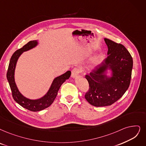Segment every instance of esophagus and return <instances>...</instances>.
<instances>
[{
	"mask_svg": "<svg viewBox=\"0 0 146 146\" xmlns=\"http://www.w3.org/2000/svg\"><path fill=\"white\" fill-rule=\"evenodd\" d=\"M80 72V70L78 68H75L73 69L72 71V74H71V77L72 78H75L77 77L78 75H79Z\"/></svg>",
	"mask_w": 146,
	"mask_h": 146,
	"instance_id": "34e87169",
	"label": "esophagus"
}]
</instances>
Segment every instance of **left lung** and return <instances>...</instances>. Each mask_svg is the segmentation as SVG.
<instances>
[{
  "instance_id": "obj_1",
  "label": "left lung",
  "mask_w": 146,
  "mask_h": 146,
  "mask_svg": "<svg viewBox=\"0 0 146 146\" xmlns=\"http://www.w3.org/2000/svg\"><path fill=\"white\" fill-rule=\"evenodd\" d=\"M104 40L108 57L85 76L89 84L85 98L95 107L111 106L124 95L130 84L133 67L132 57L123 45L107 38Z\"/></svg>"
}]
</instances>
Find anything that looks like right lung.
I'll list each match as a JSON object with an SVG mask.
<instances>
[{"label": "right lung", "mask_w": 146, "mask_h": 146, "mask_svg": "<svg viewBox=\"0 0 146 146\" xmlns=\"http://www.w3.org/2000/svg\"><path fill=\"white\" fill-rule=\"evenodd\" d=\"M38 44V40H31L23 46L21 48L17 50L11 58L7 74V80L15 101L23 108L32 111H39L50 106L54 101L60 86L66 80L69 78L71 74V71H68L65 74L56 77L53 80L47 92L40 98L31 100L23 95L17 87L15 81V70L17 63L23 52L36 47Z\"/></svg>", "instance_id": "right-lung-1"}]
</instances>
